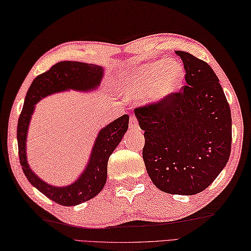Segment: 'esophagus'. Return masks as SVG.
I'll use <instances>...</instances> for the list:
<instances>
[{
    "label": "esophagus",
    "mask_w": 251,
    "mask_h": 251,
    "mask_svg": "<svg viewBox=\"0 0 251 251\" xmlns=\"http://www.w3.org/2000/svg\"><path fill=\"white\" fill-rule=\"evenodd\" d=\"M129 126L131 130H139V122H137V119L135 116H131L130 117V124H129Z\"/></svg>",
    "instance_id": "obj_1"
}]
</instances>
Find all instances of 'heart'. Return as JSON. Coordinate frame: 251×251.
<instances>
[{
    "instance_id": "1",
    "label": "heart",
    "mask_w": 251,
    "mask_h": 251,
    "mask_svg": "<svg viewBox=\"0 0 251 251\" xmlns=\"http://www.w3.org/2000/svg\"><path fill=\"white\" fill-rule=\"evenodd\" d=\"M184 75V67L180 61L158 59L130 71L122 88L130 97L147 94L151 101H158L180 89Z\"/></svg>"
}]
</instances>
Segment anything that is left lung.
I'll use <instances>...</instances> for the list:
<instances>
[{
	"mask_svg": "<svg viewBox=\"0 0 251 251\" xmlns=\"http://www.w3.org/2000/svg\"><path fill=\"white\" fill-rule=\"evenodd\" d=\"M186 85L160 101L134 109L145 131L143 159L160 191L195 195L216 180L228 161L232 117L217 75L183 50Z\"/></svg>",
	"mask_w": 251,
	"mask_h": 251,
	"instance_id": "left-lung-1",
	"label": "left lung"
}]
</instances>
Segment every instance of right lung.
<instances>
[{
    "mask_svg": "<svg viewBox=\"0 0 251 251\" xmlns=\"http://www.w3.org/2000/svg\"><path fill=\"white\" fill-rule=\"evenodd\" d=\"M104 75V69L80 61H59L47 73L35 78L25 95L17 126L18 155L25 177L50 201L61 206H76L99 195L107 180V163L119 145L129 126V116L124 115L103 127L97 135L88 165L82 175L67 186H53L30 169L25 152L27 132L34 111V105L44 97L68 90L89 92L96 90Z\"/></svg>",
    "mask_w": 251,
    "mask_h": 251,
    "instance_id": "right-lung-1",
    "label": "right lung"
}]
</instances>
